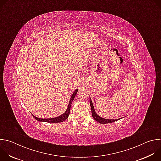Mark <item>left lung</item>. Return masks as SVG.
I'll return each mask as SVG.
<instances>
[{
    "label": "left lung",
    "mask_w": 161,
    "mask_h": 161,
    "mask_svg": "<svg viewBox=\"0 0 161 161\" xmlns=\"http://www.w3.org/2000/svg\"><path fill=\"white\" fill-rule=\"evenodd\" d=\"M90 107H91V111H92V117L97 122H99L101 124H108V123L114 122L120 120V119H114H114L113 120V119H103V118L99 117L98 114L96 113L93 103H92V102L90 97Z\"/></svg>",
    "instance_id": "8db88e82"
}]
</instances>
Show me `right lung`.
<instances>
[{"instance_id":"1","label":"right lung","mask_w":161,"mask_h":161,"mask_svg":"<svg viewBox=\"0 0 161 161\" xmlns=\"http://www.w3.org/2000/svg\"><path fill=\"white\" fill-rule=\"evenodd\" d=\"M77 92H78V89H76L73 94H72V96L71 97V99L69 100V105H68V107H67V109H66V111L62 114V115H60L57 117H55V118H52V119H40V118H37L36 117H35L34 114H32L33 117L37 120V121H39V122H50V123H59V122H64V120H65L69 115V113H70V110H71V104L75 97V96L77 94Z\"/></svg>"}]
</instances>
